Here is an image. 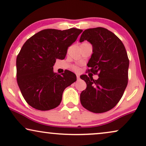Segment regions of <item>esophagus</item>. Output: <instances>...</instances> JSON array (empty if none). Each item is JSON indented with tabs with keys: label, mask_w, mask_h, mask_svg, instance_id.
Listing matches in <instances>:
<instances>
[{
	"label": "esophagus",
	"mask_w": 146,
	"mask_h": 146,
	"mask_svg": "<svg viewBox=\"0 0 146 146\" xmlns=\"http://www.w3.org/2000/svg\"><path fill=\"white\" fill-rule=\"evenodd\" d=\"M76 78H77V80H79L80 79V76L79 75H76Z\"/></svg>",
	"instance_id": "34e87169"
}]
</instances>
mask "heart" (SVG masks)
I'll return each instance as SVG.
<instances>
[{"mask_svg":"<svg viewBox=\"0 0 146 146\" xmlns=\"http://www.w3.org/2000/svg\"><path fill=\"white\" fill-rule=\"evenodd\" d=\"M72 69H73V70H74L76 72H78L79 71V68L76 66H73Z\"/></svg>","mask_w":146,"mask_h":146,"instance_id":"1","label":"heart"}]
</instances>
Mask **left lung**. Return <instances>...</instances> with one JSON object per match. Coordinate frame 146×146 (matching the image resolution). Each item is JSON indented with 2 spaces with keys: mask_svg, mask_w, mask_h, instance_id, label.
<instances>
[{
  "mask_svg": "<svg viewBox=\"0 0 146 146\" xmlns=\"http://www.w3.org/2000/svg\"><path fill=\"white\" fill-rule=\"evenodd\" d=\"M92 45L93 53L87 66L98 79L82 75L86 89L80 94L82 106L94 113H104L115 107L122 97L128 82L129 59L120 39L102 27L85 30L80 42Z\"/></svg>",
  "mask_w": 146,
  "mask_h": 146,
  "instance_id": "8db88e82",
  "label": "left lung"
}]
</instances>
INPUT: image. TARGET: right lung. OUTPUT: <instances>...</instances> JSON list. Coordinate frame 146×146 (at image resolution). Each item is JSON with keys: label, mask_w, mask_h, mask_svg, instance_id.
<instances>
[{"label": "right lung", "mask_w": 146, "mask_h": 146, "mask_svg": "<svg viewBox=\"0 0 146 146\" xmlns=\"http://www.w3.org/2000/svg\"><path fill=\"white\" fill-rule=\"evenodd\" d=\"M82 30L44 29L26 41L17 58V80L26 102L38 110L58 106L66 88L76 81L72 72L57 74L56 59L65 58L67 50Z\"/></svg>", "instance_id": "1"}]
</instances>
